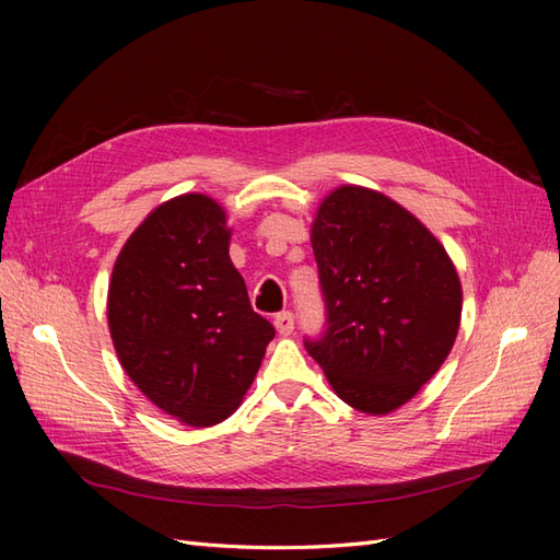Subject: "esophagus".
<instances>
[{"label": "esophagus", "instance_id": "34e87169", "mask_svg": "<svg viewBox=\"0 0 560 560\" xmlns=\"http://www.w3.org/2000/svg\"><path fill=\"white\" fill-rule=\"evenodd\" d=\"M273 325H276L278 334H282V336H290V334L294 331V315H292L290 311H282V313H278V315H276Z\"/></svg>", "mask_w": 560, "mask_h": 560}]
</instances>
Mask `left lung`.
Returning a JSON list of instances; mask_svg holds the SVG:
<instances>
[{"mask_svg": "<svg viewBox=\"0 0 560 560\" xmlns=\"http://www.w3.org/2000/svg\"><path fill=\"white\" fill-rule=\"evenodd\" d=\"M311 245L327 331L306 350L352 409L393 413L446 362L460 329L448 252L397 200L358 184L322 198Z\"/></svg>", "mask_w": 560, "mask_h": 560, "instance_id": "1", "label": "left lung"}]
</instances>
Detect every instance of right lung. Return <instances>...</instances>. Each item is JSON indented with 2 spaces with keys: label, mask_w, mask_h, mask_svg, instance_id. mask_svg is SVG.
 <instances>
[{
  "label": "right lung",
  "mask_w": 560,
  "mask_h": 560,
  "mask_svg": "<svg viewBox=\"0 0 560 560\" xmlns=\"http://www.w3.org/2000/svg\"><path fill=\"white\" fill-rule=\"evenodd\" d=\"M226 210L206 194L161 202L114 261L107 322L140 393L184 425L238 409L276 329L249 306L229 257Z\"/></svg>",
  "instance_id": "add662e5"
}]
</instances>
